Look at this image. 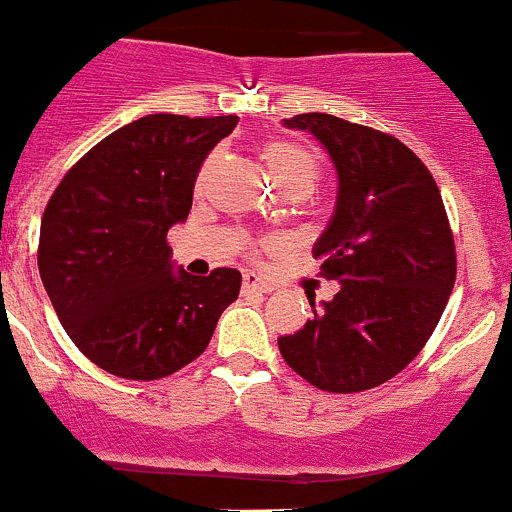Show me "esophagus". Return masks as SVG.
Returning <instances> with one entry per match:
<instances>
[{
    "label": "esophagus",
    "mask_w": 512,
    "mask_h": 512,
    "mask_svg": "<svg viewBox=\"0 0 512 512\" xmlns=\"http://www.w3.org/2000/svg\"><path fill=\"white\" fill-rule=\"evenodd\" d=\"M243 289H246V292H259V295H266V292L274 289V284L261 279L259 274H253V271H246V274H243Z\"/></svg>",
    "instance_id": "obj_1"
}]
</instances>
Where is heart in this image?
<instances>
[{"label": "heart", "mask_w": 512, "mask_h": 512, "mask_svg": "<svg viewBox=\"0 0 512 512\" xmlns=\"http://www.w3.org/2000/svg\"><path fill=\"white\" fill-rule=\"evenodd\" d=\"M266 161H269L271 171L284 189L300 187V184L312 187L315 176H318V166H315L310 153L292 146V143H271L266 148Z\"/></svg>", "instance_id": "heart-1"}]
</instances>
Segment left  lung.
Returning <instances> with one entry per match:
<instances>
[{
	"instance_id": "left-lung-1",
	"label": "left lung",
	"mask_w": 512,
	"mask_h": 512,
	"mask_svg": "<svg viewBox=\"0 0 512 512\" xmlns=\"http://www.w3.org/2000/svg\"><path fill=\"white\" fill-rule=\"evenodd\" d=\"M284 128L315 135L338 174L336 210L315 241L338 279L279 351L325 392H364L400 374L436 330L456 282V251L436 179L405 143L341 117L307 112Z\"/></svg>"
}]
</instances>
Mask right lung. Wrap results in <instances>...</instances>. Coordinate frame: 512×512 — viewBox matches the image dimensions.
<instances>
[{
  "instance_id": "1",
  "label": "right lung",
  "mask_w": 512,
  "mask_h": 512,
  "mask_svg": "<svg viewBox=\"0 0 512 512\" xmlns=\"http://www.w3.org/2000/svg\"><path fill=\"white\" fill-rule=\"evenodd\" d=\"M235 125V115L140 117L79 158L48 200L40 279L71 341L104 372L140 382L179 372L238 300L241 271H174L166 243Z\"/></svg>"
}]
</instances>
